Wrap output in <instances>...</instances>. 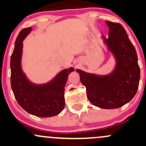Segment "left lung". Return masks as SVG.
Here are the masks:
<instances>
[{"label":"left lung","instance_id":"obj_1","mask_svg":"<svg viewBox=\"0 0 146 146\" xmlns=\"http://www.w3.org/2000/svg\"><path fill=\"white\" fill-rule=\"evenodd\" d=\"M110 28L104 42L114 54L117 64L107 76L90 74L77 69L80 80L87 90L88 100L102 109H116L128 103L135 96L140 80V68L134 46L119 23L106 21Z\"/></svg>","mask_w":146,"mask_h":146}]
</instances>
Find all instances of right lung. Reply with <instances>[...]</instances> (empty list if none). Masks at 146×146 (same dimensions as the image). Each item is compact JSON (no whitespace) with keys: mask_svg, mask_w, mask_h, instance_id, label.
Returning a JSON list of instances; mask_svg holds the SVG:
<instances>
[{"mask_svg":"<svg viewBox=\"0 0 146 146\" xmlns=\"http://www.w3.org/2000/svg\"><path fill=\"white\" fill-rule=\"evenodd\" d=\"M32 27L20 31L10 58L11 88L15 98L26 111L39 117H54L64 108V88L68 75L74 69L70 68L60 72L48 83L37 85L27 80L21 67L23 42Z\"/></svg>","mask_w":146,"mask_h":146,"instance_id":"right-lung-1","label":"right lung"}]
</instances>
